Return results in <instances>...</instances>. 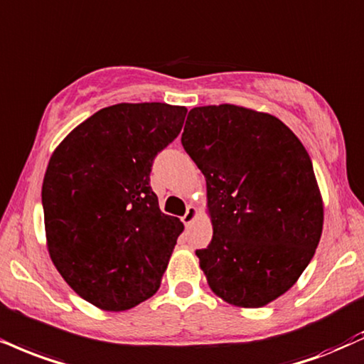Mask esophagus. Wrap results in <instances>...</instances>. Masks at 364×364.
I'll use <instances>...</instances> for the list:
<instances>
[{
    "label": "esophagus",
    "mask_w": 364,
    "mask_h": 364,
    "mask_svg": "<svg viewBox=\"0 0 364 364\" xmlns=\"http://www.w3.org/2000/svg\"><path fill=\"white\" fill-rule=\"evenodd\" d=\"M196 215H198V210H196L195 207H191V205H190V207L186 208V213H185V215L181 217L183 224H185L186 227H188V225H191V222L195 220Z\"/></svg>",
    "instance_id": "34e87169"
}]
</instances>
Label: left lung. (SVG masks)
<instances>
[{"instance_id": "obj_1", "label": "left lung", "mask_w": 364, "mask_h": 364, "mask_svg": "<svg viewBox=\"0 0 364 364\" xmlns=\"http://www.w3.org/2000/svg\"><path fill=\"white\" fill-rule=\"evenodd\" d=\"M181 144L207 179L213 237L196 256L215 295L257 309L307 268L323 224L309 152L268 113L235 105L190 110Z\"/></svg>"}]
</instances>
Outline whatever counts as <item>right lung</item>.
Returning a JSON list of instances; mask_svg holds the SVG:
<instances>
[{
    "label": "right lung",
    "mask_w": 364,
    "mask_h": 364,
    "mask_svg": "<svg viewBox=\"0 0 364 364\" xmlns=\"http://www.w3.org/2000/svg\"><path fill=\"white\" fill-rule=\"evenodd\" d=\"M186 112L168 103L113 105L50 156L42 185L47 247L65 283L95 307L129 310L159 288L183 224L161 212L151 171Z\"/></svg>",
    "instance_id": "right-lung-1"
}]
</instances>
